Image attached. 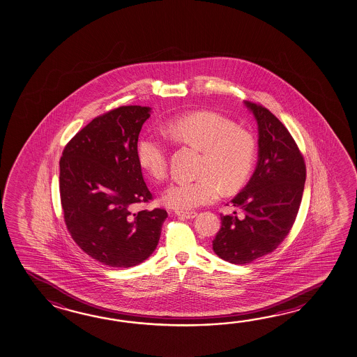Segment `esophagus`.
<instances>
[{
  "mask_svg": "<svg viewBox=\"0 0 357 357\" xmlns=\"http://www.w3.org/2000/svg\"><path fill=\"white\" fill-rule=\"evenodd\" d=\"M176 215L181 219H193L197 217V212H176Z\"/></svg>",
  "mask_w": 357,
  "mask_h": 357,
  "instance_id": "obj_1",
  "label": "esophagus"
}]
</instances>
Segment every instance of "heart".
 I'll list each match as a JSON object with an SVG mask.
<instances>
[{"mask_svg":"<svg viewBox=\"0 0 357 357\" xmlns=\"http://www.w3.org/2000/svg\"><path fill=\"white\" fill-rule=\"evenodd\" d=\"M164 135L203 151L202 176L172 183L164 192L167 206L188 211L209 204L218 199L223 187L228 192L236 190L250 176L256 158V140L231 120L209 112L189 114L170 120ZM137 155L142 168L153 179H167L169 151L164 139L146 134L139 140Z\"/></svg>","mask_w":357,"mask_h":357,"instance_id":"b5f03b06","label":"heart"}]
</instances>
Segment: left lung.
Instances as JSON below:
<instances>
[{"mask_svg": "<svg viewBox=\"0 0 357 357\" xmlns=\"http://www.w3.org/2000/svg\"><path fill=\"white\" fill-rule=\"evenodd\" d=\"M258 123V163L248 184L233 199L237 209L220 214L213 250L227 262L245 264L280 245L300 209L306 164L287 128L261 104L245 101Z\"/></svg>", "mask_w": 357, "mask_h": 357, "instance_id": "8db88e82", "label": "left lung"}]
</instances>
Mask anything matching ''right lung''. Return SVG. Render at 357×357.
<instances>
[{
    "label": "right lung",
    "instance_id": "1",
    "mask_svg": "<svg viewBox=\"0 0 357 357\" xmlns=\"http://www.w3.org/2000/svg\"><path fill=\"white\" fill-rule=\"evenodd\" d=\"M151 107L129 105L101 114L63 148L60 198L75 243L109 267L128 268L157 248L168 213L132 212L153 200L139 164V132Z\"/></svg>",
    "mask_w": 357,
    "mask_h": 357
}]
</instances>
